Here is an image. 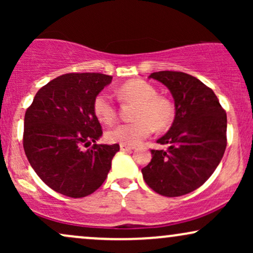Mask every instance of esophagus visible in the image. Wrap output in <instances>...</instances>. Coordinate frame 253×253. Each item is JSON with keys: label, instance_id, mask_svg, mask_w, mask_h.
<instances>
[{"label": "esophagus", "instance_id": "esophagus-1", "mask_svg": "<svg viewBox=\"0 0 253 253\" xmlns=\"http://www.w3.org/2000/svg\"><path fill=\"white\" fill-rule=\"evenodd\" d=\"M120 150L121 151H130V150H134V146H130V145H126V144H121Z\"/></svg>", "mask_w": 253, "mask_h": 253}]
</instances>
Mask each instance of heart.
Here are the masks:
<instances>
[{
	"label": "heart",
	"mask_w": 253,
	"mask_h": 253,
	"mask_svg": "<svg viewBox=\"0 0 253 253\" xmlns=\"http://www.w3.org/2000/svg\"><path fill=\"white\" fill-rule=\"evenodd\" d=\"M121 100L136 102L133 123L120 124L107 132L112 143L135 145L149 136L153 129H165L172 123L175 109L167 98L158 96L155 86L143 80H130L118 88ZM94 113L101 123L109 125L117 118V107L107 92H100L94 100Z\"/></svg>",
	"instance_id": "heart-1"
}]
</instances>
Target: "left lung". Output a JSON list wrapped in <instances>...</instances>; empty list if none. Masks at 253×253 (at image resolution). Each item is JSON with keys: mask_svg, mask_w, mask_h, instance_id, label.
Returning a JSON list of instances; mask_svg holds the SVG:
<instances>
[{"mask_svg": "<svg viewBox=\"0 0 253 253\" xmlns=\"http://www.w3.org/2000/svg\"><path fill=\"white\" fill-rule=\"evenodd\" d=\"M149 78L170 90L175 119L157 143L167 151L151 150L152 159L141 173L152 190L163 196L189 194L207 181L226 150L227 117L214 91L191 75L159 71Z\"/></svg>", "mask_w": 253, "mask_h": 253, "instance_id": "1", "label": "left lung"}]
</instances>
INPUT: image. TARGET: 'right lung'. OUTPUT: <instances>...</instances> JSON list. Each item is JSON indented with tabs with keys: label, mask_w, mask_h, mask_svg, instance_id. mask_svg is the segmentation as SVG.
Instances as JSON below:
<instances>
[{
	"label": "right lung",
	"mask_w": 253,
	"mask_h": 253,
	"mask_svg": "<svg viewBox=\"0 0 253 253\" xmlns=\"http://www.w3.org/2000/svg\"><path fill=\"white\" fill-rule=\"evenodd\" d=\"M112 78L95 72L63 75L39 89L26 110L25 153L37 175L57 193L84 197L107 178L120 146L96 144L102 129L92 104ZM92 142L91 149L83 150Z\"/></svg>",
	"instance_id": "1"
}]
</instances>
